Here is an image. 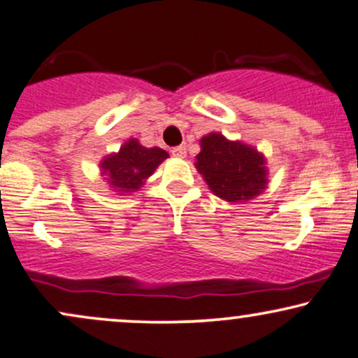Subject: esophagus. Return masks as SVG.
I'll return each instance as SVG.
<instances>
[{"label":"esophagus","mask_w":358,"mask_h":358,"mask_svg":"<svg viewBox=\"0 0 358 358\" xmlns=\"http://www.w3.org/2000/svg\"><path fill=\"white\" fill-rule=\"evenodd\" d=\"M171 155L176 158H185L187 157V146L185 145H180V146H175L173 150H171Z\"/></svg>","instance_id":"34e87169"}]
</instances>
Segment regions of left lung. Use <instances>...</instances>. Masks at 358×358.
Wrapping results in <instances>:
<instances>
[{
    "instance_id": "obj_1",
    "label": "left lung",
    "mask_w": 358,
    "mask_h": 358,
    "mask_svg": "<svg viewBox=\"0 0 358 358\" xmlns=\"http://www.w3.org/2000/svg\"><path fill=\"white\" fill-rule=\"evenodd\" d=\"M195 168L213 195L225 201H248L268 187L266 158L255 146L228 140L222 133L201 136Z\"/></svg>"
}]
</instances>
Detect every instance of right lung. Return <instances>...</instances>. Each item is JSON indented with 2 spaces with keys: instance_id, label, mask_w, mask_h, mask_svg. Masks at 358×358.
Segmentation results:
<instances>
[{
  "instance_id": "right-lung-1",
  "label": "right lung",
  "mask_w": 358,
  "mask_h": 358,
  "mask_svg": "<svg viewBox=\"0 0 358 358\" xmlns=\"http://www.w3.org/2000/svg\"><path fill=\"white\" fill-rule=\"evenodd\" d=\"M168 157L170 155L165 150L158 146L146 148L136 138H130L118 152L103 157L100 171L111 192H116V195H130L143 187Z\"/></svg>"
}]
</instances>
